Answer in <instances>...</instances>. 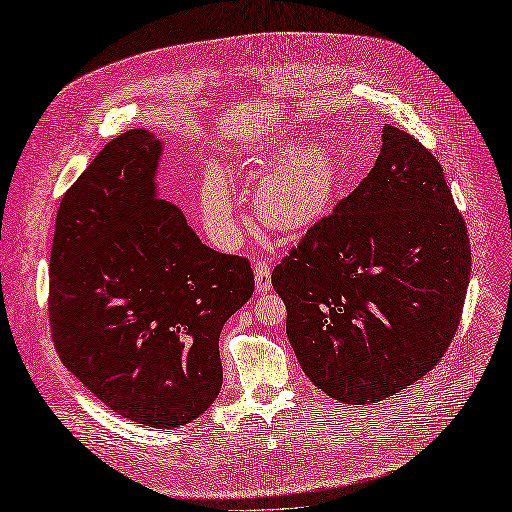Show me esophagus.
<instances>
[{"instance_id": "esophagus-1", "label": "esophagus", "mask_w": 512, "mask_h": 512, "mask_svg": "<svg viewBox=\"0 0 512 512\" xmlns=\"http://www.w3.org/2000/svg\"><path fill=\"white\" fill-rule=\"evenodd\" d=\"M254 280H256V290L258 292H267L271 288V260L269 258L256 260Z\"/></svg>"}]
</instances>
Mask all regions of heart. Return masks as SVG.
<instances>
[{
	"instance_id": "obj_1",
	"label": "heart",
	"mask_w": 512,
	"mask_h": 512,
	"mask_svg": "<svg viewBox=\"0 0 512 512\" xmlns=\"http://www.w3.org/2000/svg\"><path fill=\"white\" fill-rule=\"evenodd\" d=\"M269 173L260 179L254 207L258 220L277 232H301L333 207L342 188V166L327 145L280 143L256 160ZM205 213L211 230L224 241L237 237V218L226 183L213 175L205 185Z\"/></svg>"
}]
</instances>
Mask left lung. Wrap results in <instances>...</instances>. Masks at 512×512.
<instances>
[{
  "mask_svg": "<svg viewBox=\"0 0 512 512\" xmlns=\"http://www.w3.org/2000/svg\"><path fill=\"white\" fill-rule=\"evenodd\" d=\"M472 256L442 166L404 130L352 194L273 269L286 333L318 389L376 404L438 365L459 327Z\"/></svg>",
  "mask_w": 512,
  "mask_h": 512,
  "instance_id": "8db88e82",
  "label": "left lung"
}]
</instances>
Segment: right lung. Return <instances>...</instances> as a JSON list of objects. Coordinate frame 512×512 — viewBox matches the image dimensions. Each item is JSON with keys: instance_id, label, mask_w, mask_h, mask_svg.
Returning <instances> with one entry per match:
<instances>
[{"instance_id": "1", "label": "right lung", "mask_w": 512, "mask_h": 512, "mask_svg": "<svg viewBox=\"0 0 512 512\" xmlns=\"http://www.w3.org/2000/svg\"><path fill=\"white\" fill-rule=\"evenodd\" d=\"M160 156L151 132H123L61 198L49 320L61 363L104 406L173 429L220 395V333L254 273L156 196Z\"/></svg>"}]
</instances>
